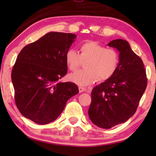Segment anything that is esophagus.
Returning <instances> with one entry per match:
<instances>
[{
  "instance_id": "34e87169",
  "label": "esophagus",
  "mask_w": 156,
  "mask_h": 156,
  "mask_svg": "<svg viewBox=\"0 0 156 156\" xmlns=\"http://www.w3.org/2000/svg\"><path fill=\"white\" fill-rule=\"evenodd\" d=\"M78 89H79V92L80 93L83 92H86V90H87V89H86V88H84V87H80L79 88H78Z\"/></svg>"
}]
</instances>
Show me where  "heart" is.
<instances>
[{
    "label": "heart",
    "instance_id": "1",
    "mask_svg": "<svg viewBox=\"0 0 156 156\" xmlns=\"http://www.w3.org/2000/svg\"><path fill=\"white\" fill-rule=\"evenodd\" d=\"M81 62H86L83 70H78L68 76V79L77 85L85 87L96 81L110 79L117 71L119 63V54L113 49L93 41L84 42L80 46V53L74 49L68 50L65 62L70 70H75Z\"/></svg>",
    "mask_w": 156,
    "mask_h": 156
}]
</instances>
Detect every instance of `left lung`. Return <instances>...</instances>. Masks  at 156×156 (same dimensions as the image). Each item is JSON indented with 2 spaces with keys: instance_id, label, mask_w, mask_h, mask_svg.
Listing matches in <instances>:
<instances>
[{
  "instance_id": "8db88e82",
  "label": "left lung",
  "mask_w": 156,
  "mask_h": 156,
  "mask_svg": "<svg viewBox=\"0 0 156 156\" xmlns=\"http://www.w3.org/2000/svg\"><path fill=\"white\" fill-rule=\"evenodd\" d=\"M108 45L119 51V67L110 79L92 89L88 111L90 120L105 129L125 122L135 114L147 82L142 60L126 40L114 39Z\"/></svg>"
}]
</instances>
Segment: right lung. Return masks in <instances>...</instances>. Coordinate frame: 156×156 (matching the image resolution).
Segmentation results:
<instances>
[{
    "mask_svg": "<svg viewBox=\"0 0 156 156\" xmlns=\"http://www.w3.org/2000/svg\"><path fill=\"white\" fill-rule=\"evenodd\" d=\"M76 35L49 32L20 52L12 71L15 103L23 116L39 125L54 121L79 92L67 74L65 54Z\"/></svg>",
    "mask_w": 156,
    "mask_h": 156,
    "instance_id": "obj_1",
    "label": "right lung"
}]
</instances>
